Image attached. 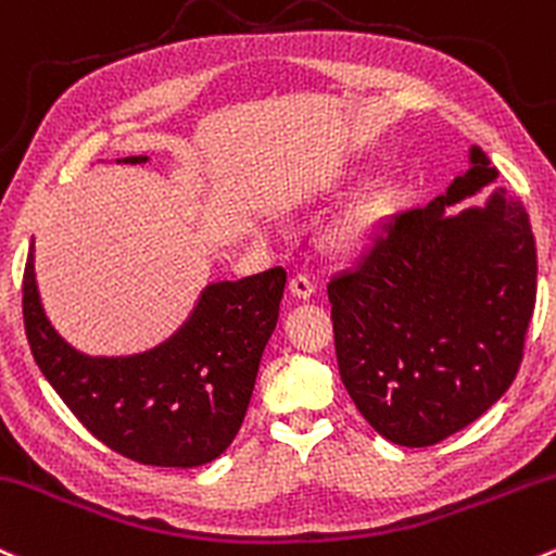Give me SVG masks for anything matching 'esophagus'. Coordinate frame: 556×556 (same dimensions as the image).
Listing matches in <instances>:
<instances>
[{
	"mask_svg": "<svg viewBox=\"0 0 556 556\" xmlns=\"http://www.w3.org/2000/svg\"><path fill=\"white\" fill-rule=\"evenodd\" d=\"M314 279L308 277V274H295V277L290 279V292L295 298H301V301H306V298L314 295Z\"/></svg>",
	"mask_w": 556,
	"mask_h": 556,
	"instance_id": "1",
	"label": "esophagus"
}]
</instances>
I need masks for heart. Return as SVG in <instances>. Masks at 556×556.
<instances>
[{
  "label": "heart",
  "instance_id": "1",
  "mask_svg": "<svg viewBox=\"0 0 556 556\" xmlns=\"http://www.w3.org/2000/svg\"><path fill=\"white\" fill-rule=\"evenodd\" d=\"M377 218H380V213H377L375 200L356 205L345 216H340L338 222L329 224V229L325 231V248L334 255L358 253L369 242Z\"/></svg>",
  "mask_w": 556,
  "mask_h": 556
}]
</instances>
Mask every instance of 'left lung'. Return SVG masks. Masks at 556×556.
<instances>
[{
	"instance_id": "left-lung-1",
	"label": "left lung",
	"mask_w": 556,
	"mask_h": 556,
	"mask_svg": "<svg viewBox=\"0 0 556 556\" xmlns=\"http://www.w3.org/2000/svg\"><path fill=\"white\" fill-rule=\"evenodd\" d=\"M467 166L425 208L377 224L358 266L327 285L343 386L399 446L483 417L522 362L539 271L528 211L488 189L498 170L478 144Z\"/></svg>"
}]
</instances>
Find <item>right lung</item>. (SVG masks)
<instances>
[{
    "label": "right lung",
    "mask_w": 556,
    "mask_h": 556,
    "mask_svg": "<svg viewBox=\"0 0 556 556\" xmlns=\"http://www.w3.org/2000/svg\"><path fill=\"white\" fill-rule=\"evenodd\" d=\"M148 161L129 155L115 163ZM285 282L282 266L208 282L163 343L126 356H91L52 327L30 240L23 319L41 375L97 441L139 465L200 467L229 448L245 419Z\"/></svg>",
    "instance_id": "1"
}]
</instances>
